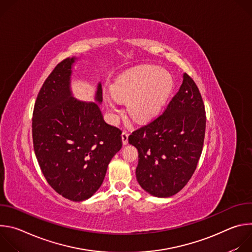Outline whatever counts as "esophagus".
<instances>
[{"label": "esophagus", "mask_w": 252, "mask_h": 252, "mask_svg": "<svg viewBox=\"0 0 252 252\" xmlns=\"http://www.w3.org/2000/svg\"><path fill=\"white\" fill-rule=\"evenodd\" d=\"M122 139H123V143L126 146L128 143V133L126 131H123L122 133Z\"/></svg>", "instance_id": "34e87169"}]
</instances>
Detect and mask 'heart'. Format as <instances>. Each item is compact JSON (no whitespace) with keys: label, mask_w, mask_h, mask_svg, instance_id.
<instances>
[{"label":"heart","mask_w":252,"mask_h":252,"mask_svg":"<svg viewBox=\"0 0 252 252\" xmlns=\"http://www.w3.org/2000/svg\"><path fill=\"white\" fill-rule=\"evenodd\" d=\"M172 88L173 79L167 70L153 64H142L120 75L112 85V94L117 99L126 101L128 115L142 123L160 112ZM103 100L113 113L118 111L112 95L104 94Z\"/></svg>","instance_id":"heart-1"}]
</instances>
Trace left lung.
Wrapping results in <instances>:
<instances>
[{
  "instance_id": "1",
  "label": "left lung",
  "mask_w": 252,
  "mask_h": 252,
  "mask_svg": "<svg viewBox=\"0 0 252 252\" xmlns=\"http://www.w3.org/2000/svg\"><path fill=\"white\" fill-rule=\"evenodd\" d=\"M165 112L133 131L128 142L138 151L137 183L148 193L169 197L183 189L200 158L205 111L200 93L187 74Z\"/></svg>"
}]
</instances>
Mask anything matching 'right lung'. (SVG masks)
<instances>
[{
    "label": "right lung",
    "mask_w": 252,
    "mask_h": 252,
    "mask_svg": "<svg viewBox=\"0 0 252 252\" xmlns=\"http://www.w3.org/2000/svg\"><path fill=\"white\" fill-rule=\"evenodd\" d=\"M79 58L60 63L44 83L32 114L35 158L48 184L62 196L82 201L100 188L107 166L122 149V130L106 124L99 110L102 89L94 101L77 99L71 91Z\"/></svg>",
    "instance_id": "obj_1"
}]
</instances>
